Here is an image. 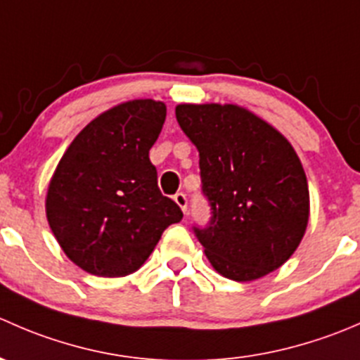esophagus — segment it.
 I'll list each match as a JSON object with an SVG mask.
<instances>
[{
  "label": "esophagus",
  "instance_id": "obj_1",
  "mask_svg": "<svg viewBox=\"0 0 360 360\" xmlns=\"http://www.w3.org/2000/svg\"><path fill=\"white\" fill-rule=\"evenodd\" d=\"M174 202H176L177 205L181 207V210H183V212L186 214V210H188V198H186V195H184V193H176V195H174Z\"/></svg>",
  "mask_w": 360,
  "mask_h": 360
}]
</instances>
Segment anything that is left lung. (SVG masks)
Wrapping results in <instances>:
<instances>
[{
	"label": "left lung",
	"instance_id": "obj_1",
	"mask_svg": "<svg viewBox=\"0 0 360 360\" xmlns=\"http://www.w3.org/2000/svg\"><path fill=\"white\" fill-rule=\"evenodd\" d=\"M176 118L200 155L212 217L195 233L209 263L237 282L281 268L310 217L307 174L291 143L237 104H177Z\"/></svg>",
	"mask_w": 360,
	"mask_h": 360
}]
</instances>
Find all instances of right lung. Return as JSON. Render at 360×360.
<instances>
[{"label": "right lung", "mask_w": 360, "mask_h": 360, "mask_svg": "<svg viewBox=\"0 0 360 360\" xmlns=\"http://www.w3.org/2000/svg\"><path fill=\"white\" fill-rule=\"evenodd\" d=\"M167 106L134 99L94 118L69 144L46 190L50 230L86 274L125 277L144 264L163 230L183 219L158 190L150 150Z\"/></svg>", "instance_id": "1"}]
</instances>
